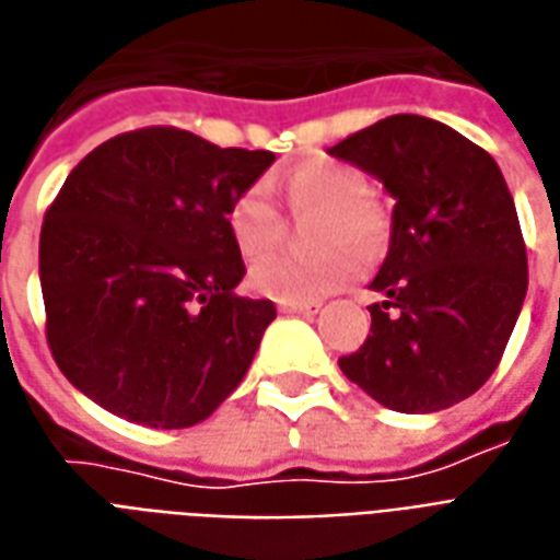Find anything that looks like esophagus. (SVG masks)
I'll return each mask as SVG.
<instances>
[{
	"mask_svg": "<svg viewBox=\"0 0 560 560\" xmlns=\"http://www.w3.org/2000/svg\"><path fill=\"white\" fill-rule=\"evenodd\" d=\"M283 313H319V304H301V301H280Z\"/></svg>",
	"mask_w": 560,
	"mask_h": 560,
	"instance_id": "34e87169",
	"label": "esophagus"
}]
</instances>
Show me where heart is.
Here are the masks:
<instances>
[{
    "mask_svg": "<svg viewBox=\"0 0 560 560\" xmlns=\"http://www.w3.org/2000/svg\"><path fill=\"white\" fill-rule=\"evenodd\" d=\"M285 206L292 211L325 208L316 244L328 250L316 256H275L253 265V292L275 301L313 304L340 292L361 275V256H375L387 241V214L370 196L366 175L340 161H304L283 175ZM226 226L244 259H262L283 241V214L265 182L244 187L226 211ZM334 243H352L355 249L334 248Z\"/></svg>",
    "mask_w": 560,
    "mask_h": 560,
    "instance_id": "heart-1",
    "label": "heart"
}]
</instances>
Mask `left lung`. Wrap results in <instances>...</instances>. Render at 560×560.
<instances>
[{
  "instance_id": "obj_1",
  "label": "left lung",
  "mask_w": 560,
  "mask_h": 560,
  "mask_svg": "<svg viewBox=\"0 0 560 560\" xmlns=\"http://www.w3.org/2000/svg\"><path fill=\"white\" fill-rule=\"evenodd\" d=\"M397 199L390 250L370 289L373 325L346 378L420 415L471 397L495 373L528 289L516 206L492 154L423 116H387L330 149Z\"/></svg>"
}]
</instances>
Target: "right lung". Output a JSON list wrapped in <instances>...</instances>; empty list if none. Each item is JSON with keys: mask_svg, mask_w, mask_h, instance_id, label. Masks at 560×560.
Wrapping results in <instances>:
<instances>
[{"mask_svg": "<svg viewBox=\"0 0 560 560\" xmlns=\"http://www.w3.org/2000/svg\"><path fill=\"white\" fill-rule=\"evenodd\" d=\"M271 163L158 125L73 166L38 247L47 342L73 387L118 418L185 430L241 385L277 310L235 295L247 268L226 211Z\"/></svg>", "mask_w": 560, "mask_h": 560, "instance_id": "1", "label": "right lung"}]
</instances>
